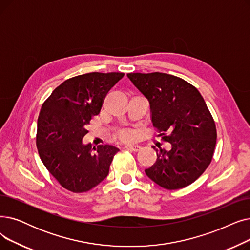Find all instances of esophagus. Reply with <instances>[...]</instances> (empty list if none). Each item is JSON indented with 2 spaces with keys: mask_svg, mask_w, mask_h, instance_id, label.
<instances>
[{
  "mask_svg": "<svg viewBox=\"0 0 250 250\" xmlns=\"http://www.w3.org/2000/svg\"><path fill=\"white\" fill-rule=\"evenodd\" d=\"M125 148L130 151H138V150H140L141 147L139 146H126Z\"/></svg>",
  "mask_w": 250,
  "mask_h": 250,
  "instance_id": "1",
  "label": "esophagus"
}]
</instances>
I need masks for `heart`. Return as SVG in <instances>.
Instances as JSON below:
<instances>
[{
    "instance_id": "b5f03b06",
    "label": "heart",
    "mask_w": 250,
    "mask_h": 250,
    "mask_svg": "<svg viewBox=\"0 0 250 250\" xmlns=\"http://www.w3.org/2000/svg\"><path fill=\"white\" fill-rule=\"evenodd\" d=\"M118 137L123 141H128V140L133 139L134 135H133L132 132H130V131H122L120 134H119Z\"/></svg>"
}]
</instances>
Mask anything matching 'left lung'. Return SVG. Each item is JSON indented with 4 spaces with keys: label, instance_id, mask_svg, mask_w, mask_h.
Instances as JSON below:
<instances>
[{
    "label": "left lung",
    "instance_id": "obj_1",
    "mask_svg": "<svg viewBox=\"0 0 250 250\" xmlns=\"http://www.w3.org/2000/svg\"><path fill=\"white\" fill-rule=\"evenodd\" d=\"M127 76L148 100L152 125L162 140L172 146L169 151L152 146L157 161L146 174L168 190L193 183L209 166L217 141L216 124L204 98L192 84L174 75Z\"/></svg>",
    "mask_w": 250,
    "mask_h": 250
}]
</instances>
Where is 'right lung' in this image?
I'll return each instance as SVG.
<instances>
[{
  "mask_svg": "<svg viewBox=\"0 0 250 250\" xmlns=\"http://www.w3.org/2000/svg\"><path fill=\"white\" fill-rule=\"evenodd\" d=\"M124 73L91 72L65 80L42 105L37 147L45 168L63 188L74 193L89 191L108 176L119 149L83 145L93 116L101 112L106 93Z\"/></svg>",
  "mask_w": 250,
  "mask_h": 250,
  "instance_id": "right-lung-1",
  "label": "right lung"
}]
</instances>
